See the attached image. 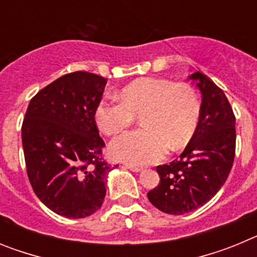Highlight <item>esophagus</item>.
I'll list each match as a JSON object with an SVG mask.
<instances>
[{"label":"esophagus","mask_w":257,"mask_h":257,"mask_svg":"<svg viewBox=\"0 0 257 257\" xmlns=\"http://www.w3.org/2000/svg\"><path fill=\"white\" fill-rule=\"evenodd\" d=\"M127 167V169L128 170H131V171H134V172H139V171H142V167H139V166H134V165H128V163H126V165H124Z\"/></svg>","instance_id":"1"}]
</instances>
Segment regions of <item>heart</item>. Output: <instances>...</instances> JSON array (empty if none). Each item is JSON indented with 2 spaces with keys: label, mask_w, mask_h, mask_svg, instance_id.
Wrapping results in <instances>:
<instances>
[{
  "label": "heart",
  "mask_w": 257,
  "mask_h": 257,
  "mask_svg": "<svg viewBox=\"0 0 257 257\" xmlns=\"http://www.w3.org/2000/svg\"><path fill=\"white\" fill-rule=\"evenodd\" d=\"M201 100L187 82L144 77L124 86L117 100H100L94 110L97 128L113 136L140 117L143 130L118 136L109 145L113 158L128 165H151L170 151L185 148L201 119Z\"/></svg>",
  "instance_id": "heart-1"
}]
</instances>
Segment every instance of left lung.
<instances>
[{
	"instance_id": "1",
	"label": "left lung",
	"mask_w": 257,
	"mask_h": 257,
	"mask_svg": "<svg viewBox=\"0 0 257 257\" xmlns=\"http://www.w3.org/2000/svg\"><path fill=\"white\" fill-rule=\"evenodd\" d=\"M189 78L202 94L198 128L179 160L157 166L160 184L148 192L152 205L170 215L210 201L228 179L235 154V117L225 94L201 72Z\"/></svg>"
}]
</instances>
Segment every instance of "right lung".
<instances>
[{
  "instance_id": "right-lung-1",
  "label": "right lung",
  "mask_w": 257,
  "mask_h": 257,
  "mask_svg": "<svg viewBox=\"0 0 257 257\" xmlns=\"http://www.w3.org/2000/svg\"><path fill=\"white\" fill-rule=\"evenodd\" d=\"M106 79L88 72L61 76L32 97L22 126L27 174L33 192L61 216L82 219L101 207L106 175L105 143L95 106Z\"/></svg>"
}]
</instances>
